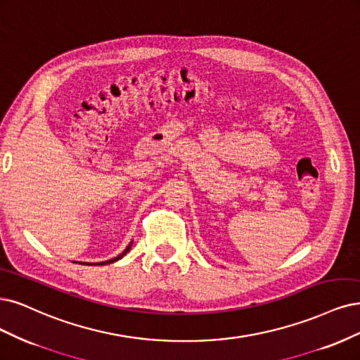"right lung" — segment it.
<instances>
[{
  "instance_id": "add662e5",
  "label": "right lung",
  "mask_w": 360,
  "mask_h": 360,
  "mask_svg": "<svg viewBox=\"0 0 360 360\" xmlns=\"http://www.w3.org/2000/svg\"><path fill=\"white\" fill-rule=\"evenodd\" d=\"M131 245H132V243L127 247L125 249V252L123 253H120L119 256H116V257H113V259H110V260H105V262H98V264H88V265H107V264H113V262H116V260H119V259H122L123 256H125L128 252H129V249H131Z\"/></svg>"
}]
</instances>
